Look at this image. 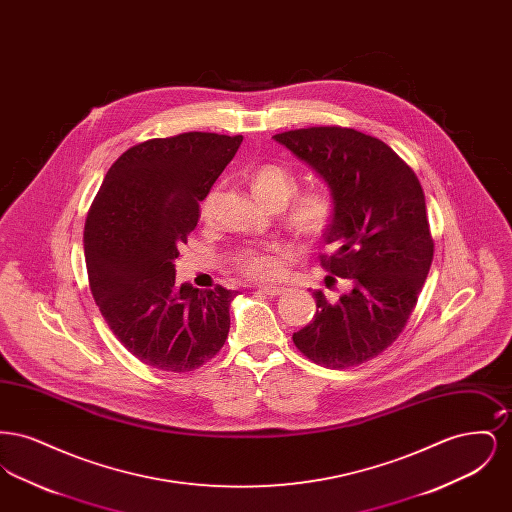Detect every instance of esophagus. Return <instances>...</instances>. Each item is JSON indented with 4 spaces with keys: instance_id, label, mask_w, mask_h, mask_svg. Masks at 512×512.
I'll list each match as a JSON object with an SVG mask.
<instances>
[{
    "instance_id": "obj_1",
    "label": "esophagus",
    "mask_w": 512,
    "mask_h": 512,
    "mask_svg": "<svg viewBox=\"0 0 512 512\" xmlns=\"http://www.w3.org/2000/svg\"><path fill=\"white\" fill-rule=\"evenodd\" d=\"M259 292L276 297V295H282V293L286 292V288H284V286H272V284H268V286H261Z\"/></svg>"
}]
</instances>
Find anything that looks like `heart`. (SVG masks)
I'll list each match as a JSON object with an SVG mask.
<instances>
[{
  "label": "heart",
  "mask_w": 512,
  "mask_h": 512,
  "mask_svg": "<svg viewBox=\"0 0 512 512\" xmlns=\"http://www.w3.org/2000/svg\"><path fill=\"white\" fill-rule=\"evenodd\" d=\"M251 188L267 205H286L297 190V178L288 167L267 163L251 172ZM219 199V188H211L199 205L201 219H213ZM336 219V201L324 190H311L299 195L286 215V224L303 240L322 238ZM234 265L249 278L270 280L280 272L278 251L272 245H249L236 253Z\"/></svg>",
  "instance_id": "heart-1"
}]
</instances>
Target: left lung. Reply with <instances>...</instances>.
<instances>
[{
	"label": "left lung",
	"instance_id": "left-lung-1",
	"mask_svg": "<svg viewBox=\"0 0 512 512\" xmlns=\"http://www.w3.org/2000/svg\"><path fill=\"white\" fill-rule=\"evenodd\" d=\"M274 140L328 184L336 219L320 265L349 284L340 299L313 293L317 313L293 343L326 368L361 365L399 338L430 272L434 240L422 186L390 146L353 128H299Z\"/></svg>",
	"mask_w": 512,
	"mask_h": 512
}]
</instances>
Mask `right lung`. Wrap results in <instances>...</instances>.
I'll return each mask as SVG.
<instances>
[{
  "label": "right lung",
  "mask_w": 512,
  "mask_h": 512,
  "mask_svg": "<svg viewBox=\"0 0 512 512\" xmlns=\"http://www.w3.org/2000/svg\"><path fill=\"white\" fill-rule=\"evenodd\" d=\"M242 136L184 132L130 147L105 174L84 226L90 290L117 340L142 363L188 372L213 359L238 295L174 286L178 245Z\"/></svg>",
  "instance_id": "1"
}]
</instances>
